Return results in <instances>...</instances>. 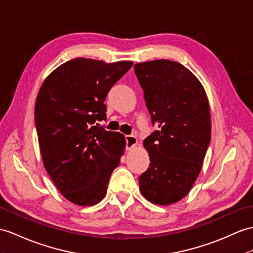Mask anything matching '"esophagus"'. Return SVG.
<instances>
[{
    "label": "esophagus",
    "instance_id": "34e87169",
    "mask_svg": "<svg viewBox=\"0 0 253 253\" xmlns=\"http://www.w3.org/2000/svg\"><path fill=\"white\" fill-rule=\"evenodd\" d=\"M126 150H131L134 146H136L137 138L135 137L134 135H126Z\"/></svg>",
    "mask_w": 253,
    "mask_h": 253
}]
</instances>
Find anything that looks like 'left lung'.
Returning <instances> with one entry per match:
<instances>
[{
  "mask_svg": "<svg viewBox=\"0 0 253 253\" xmlns=\"http://www.w3.org/2000/svg\"><path fill=\"white\" fill-rule=\"evenodd\" d=\"M146 106L157 126L144 140L149 168L140 192L158 205L184 198L198 178L211 143V113L200 80L182 64L155 60L134 65Z\"/></svg>",
  "mask_w": 253,
  "mask_h": 253,
  "instance_id": "1",
  "label": "left lung"
}]
</instances>
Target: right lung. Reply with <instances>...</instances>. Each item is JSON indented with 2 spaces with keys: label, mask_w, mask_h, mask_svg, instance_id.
I'll use <instances>...</instances> for the list:
<instances>
[{
  "label": "right lung",
  "mask_w": 253,
  "mask_h": 253,
  "mask_svg": "<svg viewBox=\"0 0 253 253\" xmlns=\"http://www.w3.org/2000/svg\"><path fill=\"white\" fill-rule=\"evenodd\" d=\"M132 65L131 61L76 58L55 69L40 89L34 116L42 162L74 204L100 202L120 163L125 136L97 122L106 119L104 101L109 90Z\"/></svg>",
  "instance_id": "1"
}]
</instances>
